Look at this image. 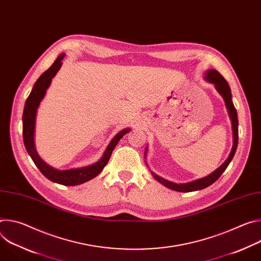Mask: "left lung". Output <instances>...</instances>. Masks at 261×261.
Listing matches in <instances>:
<instances>
[{
	"label": "left lung",
	"instance_id": "8db88e82",
	"mask_svg": "<svg viewBox=\"0 0 261 261\" xmlns=\"http://www.w3.org/2000/svg\"><path fill=\"white\" fill-rule=\"evenodd\" d=\"M203 79L210 83L213 84L216 88V90L218 91V93L222 96V98L224 99L227 111H228V115L231 121V125H232V137H233V144L231 147V151L227 157V159L223 162V164L221 166H219V168H217L215 171H213L212 173H210L208 175L189 181V182H184V184H176L170 180H167L159 175H157L156 173H154L153 171L152 174L154 176L155 179H157L159 182H161L165 187L177 191V192H193V191H198L201 189H204L208 186H211L212 184H214L220 176L221 174L224 172V170L227 168V166L229 165V163L231 162L236 151H237V147H238V141H239V120H238V113H237V109L232 103V95H231V90L229 88L228 83L224 80L221 74L215 70V69H210L206 70L204 72V76ZM147 153V146L145 148V153L144 155L146 156Z\"/></svg>",
	"mask_w": 261,
	"mask_h": 261
}]
</instances>
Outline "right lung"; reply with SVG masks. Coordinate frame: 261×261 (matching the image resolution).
Masks as SVG:
<instances>
[{
	"instance_id": "obj_1",
	"label": "right lung",
	"mask_w": 261,
	"mask_h": 261,
	"mask_svg": "<svg viewBox=\"0 0 261 261\" xmlns=\"http://www.w3.org/2000/svg\"><path fill=\"white\" fill-rule=\"evenodd\" d=\"M65 55L66 54H61L57 58V60L54 62V64L44 73H42L41 76L35 83L32 89V92L30 93L25 101L24 108H23L22 136H23V143L28 154L31 156L35 165L39 168V170L42 172V174L45 177L60 185L76 186L94 178L103 170V168L109 161L111 153H113V151L115 150V147L120 141V139L125 134L130 132L131 129L126 128L121 130L118 134H116V136L110 140V142L106 146L102 157L94 164L84 166V167H79V168L60 170L51 167L41 159L38 152L36 150V145H35V128H36L37 111H38L41 101L45 97L46 91L49 88L53 79L56 76V74L62 67V64H63L62 60L64 59Z\"/></svg>"
}]
</instances>
